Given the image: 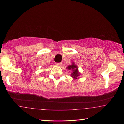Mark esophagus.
Wrapping results in <instances>:
<instances>
[{
	"label": "esophagus",
	"instance_id": "1",
	"mask_svg": "<svg viewBox=\"0 0 124 124\" xmlns=\"http://www.w3.org/2000/svg\"><path fill=\"white\" fill-rule=\"evenodd\" d=\"M62 63H56V65H57V66H62Z\"/></svg>",
	"mask_w": 124,
	"mask_h": 124
}]
</instances>
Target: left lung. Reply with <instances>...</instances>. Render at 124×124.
I'll return each mask as SVG.
<instances>
[{
    "instance_id": "1",
    "label": "left lung",
    "mask_w": 124,
    "mask_h": 124,
    "mask_svg": "<svg viewBox=\"0 0 124 124\" xmlns=\"http://www.w3.org/2000/svg\"><path fill=\"white\" fill-rule=\"evenodd\" d=\"M67 69H68L69 70H71L72 71V76H73V77L76 78V77L77 76H79V74H78V68L77 66L75 65H71L69 66L68 67H67Z\"/></svg>"
}]
</instances>
